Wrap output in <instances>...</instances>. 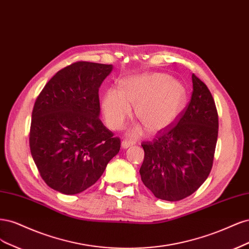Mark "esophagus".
Returning <instances> with one entry per match:
<instances>
[{
    "label": "esophagus",
    "mask_w": 249,
    "mask_h": 249,
    "mask_svg": "<svg viewBox=\"0 0 249 249\" xmlns=\"http://www.w3.org/2000/svg\"><path fill=\"white\" fill-rule=\"evenodd\" d=\"M132 145H133V142H131V141H128V140H124V141L122 142V143H121L122 149H127V148L131 147Z\"/></svg>",
    "instance_id": "esophagus-1"
}]
</instances>
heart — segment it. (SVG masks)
Wrapping results in <instances>:
<instances>
[{
	"instance_id": "1",
	"label": "heart",
	"mask_w": 249,
	"mask_h": 249,
	"mask_svg": "<svg viewBox=\"0 0 249 249\" xmlns=\"http://www.w3.org/2000/svg\"><path fill=\"white\" fill-rule=\"evenodd\" d=\"M186 92L183 85L163 73H147L122 82L119 89L103 94L101 108L104 121L110 129L118 130L132 115L152 133L167 129L178 119L185 107ZM142 131L138 126L133 134Z\"/></svg>"
}]
</instances>
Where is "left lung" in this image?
Wrapping results in <instances>:
<instances>
[{"mask_svg": "<svg viewBox=\"0 0 249 249\" xmlns=\"http://www.w3.org/2000/svg\"><path fill=\"white\" fill-rule=\"evenodd\" d=\"M192 95L178 123L143 142L140 174L157 198L177 202L196 191L209 176L218 136V115L207 86L192 74Z\"/></svg>", "mask_w": 249, "mask_h": 249, "instance_id": "left-lung-1", "label": "left lung"}]
</instances>
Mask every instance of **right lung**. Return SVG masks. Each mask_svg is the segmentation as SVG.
Instances as JSON below:
<instances>
[{
    "label": "right lung",
    "mask_w": 249,
    "mask_h": 249,
    "mask_svg": "<svg viewBox=\"0 0 249 249\" xmlns=\"http://www.w3.org/2000/svg\"><path fill=\"white\" fill-rule=\"evenodd\" d=\"M113 65L76 62L58 71L36 99L30 149L41 178L64 195L92 186L120 151L100 121L98 91Z\"/></svg>",
    "instance_id": "add662e5"
}]
</instances>
